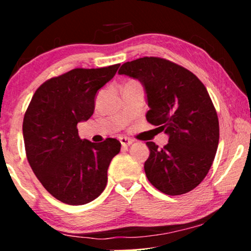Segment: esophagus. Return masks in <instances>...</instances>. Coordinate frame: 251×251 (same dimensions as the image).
Listing matches in <instances>:
<instances>
[{
    "instance_id": "obj_1",
    "label": "esophagus",
    "mask_w": 251,
    "mask_h": 251,
    "mask_svg": "<svg viewBox=\"0 0 251 251\" xmlns=\"http://www.w3.org/2000/svg\"><path fill=\"white\" fill-rule=\"evenodd\" d=\"M119 140L123 147H128L133 143V140L131 138H128V137H120Z\"/></svg>"
}]
</instances>
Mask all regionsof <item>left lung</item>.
I'll return each instance as SVG.
<instances>
[{"label": "left lung", "instance_id": "1", "mask_svg": "<svg viewBox=\"0 0 251 251\" xmlns=\"http://www.w3.org/2000/svg\"><path fill=\"white\" fill-rule=\"evenodd\" d=\"M119 74L137 78L145 88L146 120L169 136L162 149L147 142V179L168 195H180L207 176L219 142L215 106L203 83L186 68L159 57L126 61Z\"/></svg>", "mask_w": 251, "mask_h": 251}]
</instances>
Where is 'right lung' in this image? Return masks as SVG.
<instances>
[{
	"instance_id": "right-lung-1",
	"label": "right lung",
	"mask_w": 251,
	"mask_h": 251,
	"mask_svg": "<svg viewBox=\"0 0 251 251\" xmlns=\"http://www.w3.org/2000/svg\"><path fill=\"white\" fill-rule=\"evenodd\" d=\"M120 64L75 68L41 84L24 116L26 156L43 187L66 204L94 201L107 184V170L121 150L115 138L81 139L77 123L94 114L97 91L111 81Z\"/></svg>"
}]
</instances>
